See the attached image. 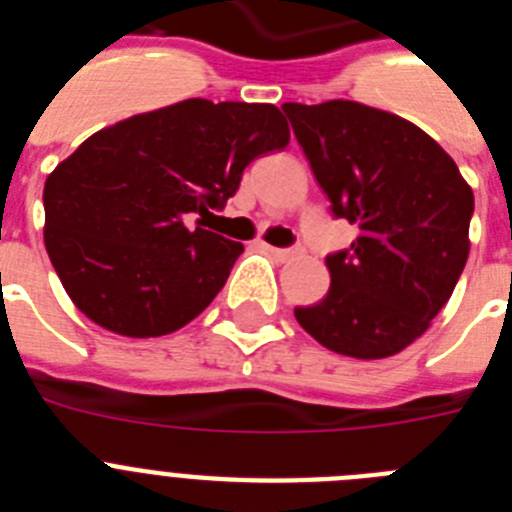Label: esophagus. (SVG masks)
I'll return each instance as SVG.
<instances>
[{
  "label": "esophagus",
  "instance_id": "34e87169",
  "mask_svg": "<svg viewBox=\"0 0 512 512\" xmlns=\"http://www.w3.org/2000/svg\"><path fill=\"white\" fill-rule=\"evenodd\" d=\"M266 251L274 256V259L279 261H289V259H295V256H300V251L297 248H274V246H266Z\"/></svg>",
  "mask_w": 512,
  "mask_h": 512
}]
</instances>
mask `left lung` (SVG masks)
Instances as JSON below:
<instances>
[{"label": "left lung", "instance_id": "obj_1", "mask_svg": "<svg viewBox=\"0 0 512 512\" xmlns=\"http://www.w3.org/2000/svg\"><path fill=\"white\" fill-rule=\"evenodd\" d=\"M336 217L359 225L325 259L328 295L295 318L351 359L400 354L431 328L469 256L474 194L454 158L410 120L351 99L282 104Z\"/></svg>", "mask_w": 512, "mask_h": 512}]
</instances>
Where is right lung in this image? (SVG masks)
<instances>
[{"label":"right lung","instance_id":"right-lung-1","mask_svg":"<svg viewBox=\"0 0 512 512\" xmlns=\"http://www.w3.org/2000/svg\"><path fill=\"white\" fill-rule=\"evenodd\" d=\"M274 104L184 99L89 135L48 174L45 251L66 295L99 328L156 338L223 289L243 243L187 228L212 215L253 158L282 151Z\"/></svg>","mask_w":512,"mask_h":512}]
</instances>
